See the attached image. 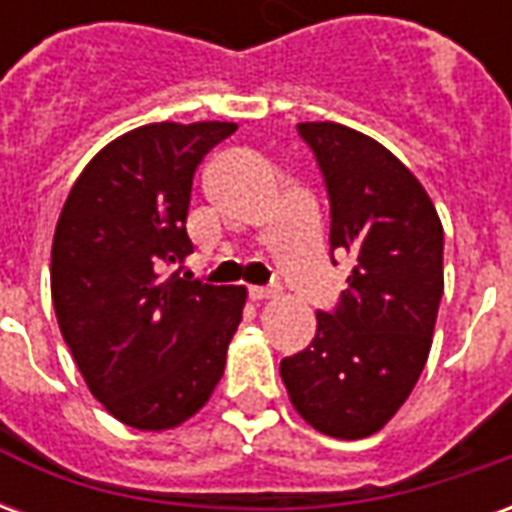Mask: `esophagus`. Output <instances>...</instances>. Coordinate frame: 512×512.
<instances>
[{
    "instance_id": "obj_1",
    "label": "esophagus",
    "mask_w": 512,
    "mask_h": 512,
    "mask_svg": "<svg viewBox=\"0 0 512 512\" xmlns=\"http://www.w3.org/2000/svg\"><path fill=\"white\" fill-rule=\"evenodd\" d=\"M249 299L252 301L277 299V288H249Z\"/></svg>"
}]
</instances>
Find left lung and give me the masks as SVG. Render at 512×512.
Here are the masks:
<instances>
[{
	"label": "left lung",
	"mask_w": 512,
	"mask_h": 512,
	"mask_svg": "<svg viewBox=\"0 0 512 512\" xmlns=\"http://www.w3.org/2000/svg\"><path fill=\"white\" fill-rule=\"evenodd\" d=\"M329 194V244L354 271L304 351L282 359L290 403L334 439H365L395 417L428 362L444 293V230L411 172L340 123H299Z\"/></svg>",
	"instance_id": "8db88e82"
}]
</instances>
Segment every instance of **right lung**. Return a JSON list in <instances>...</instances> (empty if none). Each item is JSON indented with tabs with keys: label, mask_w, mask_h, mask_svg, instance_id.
<instances>
[{
	"label": "right lung",
	"mask_w": 512,
	"mask_h": 512,
	"mask_svg": "<svg viewBox=\"0 0 512 512\" xmlns=\"http://www.w3.org/2000/svg\"><path fill=\"white\" fill-rule=\"evenodd\" d=\"M235 123H153L84 167L51 244V301L84 381L139 430L175 428L219 384L246 290L164 274L194 252L191 180Z\"/></svg>",
	"instance_id": "1"
}]
</instances>
